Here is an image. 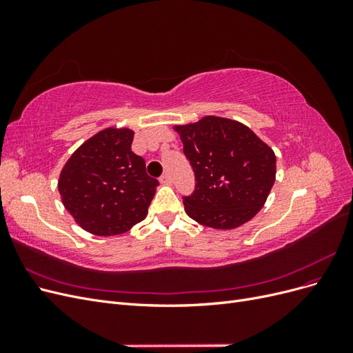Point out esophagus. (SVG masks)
<instances>
[{"label":"esophagus","instance_id":"obj_1","mask_svg":"<svg viewBox=\"0 0 353 353\" xmlns=\"http://www.w3.org/2000/svg\"><path fill=\"white\" fill-rule=\"evenodd\" d=\"M160 184L170 185V184H172V178H170L169 174H163L162 176H160Z\"/></svg>","mask_w":353,"mask_h":353}]
</instances>
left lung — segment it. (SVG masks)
<instances>
[{
	"instance_id": "obj_1",
	"label": "left lung",
	"mask_w": 353,
	"mask_h": 353,
	"mask_svg": "<svg viewBox=\"0 0 353 353\" xmlns=\"http://www.w3.org/2000/svg\"><path fill=\"white\" fill-rule=\"evenodd\" d=\"M196 175L184 197L187 215L213 230H234L256 216L275 183L272 148L249 126L219 116L175 125Z\"/></svg>"
}]
</instances>
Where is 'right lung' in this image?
Listing matches in <instances>:
<instances>
[{
    "label": "right lung",
    "mask_w": 353,
    "mask_h": 353,
    "mask_svg": "<svg viewBox=\"0 0 353 353\" xmlns=\"http://www.w3.org/2000/svg\"><path fill=\"white\" fill-rule=\"evenodd\" d=\"M134 131L105 128L88 138L63 166L59 193L78 225L94 236L110 237L141 222L159 181L131 150Z\"/></svg>",
    "instance_id": "add662e5"
}]
</instances>
